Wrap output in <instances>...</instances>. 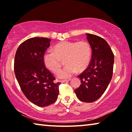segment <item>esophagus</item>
Returning <instances> with one entry per match:
<instances>
[{
  "label": "esophagus",
  "mask_w": 132,
  "mask_h": 132,
  "mask_svg": "<svg viewBox=\"0 0 132 132\" xmlns=\"http://www.w3.org/2000/svg\"><path fill=\"white\" fill-rule=\"evenodd\" d=\"M70 80V79H66V80H61V82H65V81H69V80Z\"/></svg>",
  "instance_id": "esophagus-1"
}]
</instances>
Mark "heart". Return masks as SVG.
<instances>
[{
	"instance_id": "1",
	"label": "heart",
	"mask_w": 132,
	"mask_h": 132,
	"mask_svg": "<svg viewBox=\"0 0 132 132\" xmlns=\"http://www.w3.org/2000/svg\"><path fill=\"white\" fill-rule=\"evenodd\" d=\"M53 51L44 53V63L48 70L56 74L61 70L64 60L66 66L57 75L61 79L70 77L76 71L81 72L90 63L92 51L86 41L61 42L55 45Z\"/></svg>"
}]
</instances>
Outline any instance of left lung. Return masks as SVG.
<instances>
[{
  "label": "left lung",
  "mask_w": 132,
  "mask_h": 132,
  "mask_svg": "<svg viewBox=\"0 0 132 132\" xmlns=\"http://www.w3.org/2000/svg\"><path fill=\"white\" fill-rule=\"evenodd\" d=\"M92 50L88 68L78 77L81 84L75 92L82 102H93L101 97L113 75L114 55L107 42L96 35L86 34Z\"/></svg>",
  "instance_id": "1"
}]
</instances>
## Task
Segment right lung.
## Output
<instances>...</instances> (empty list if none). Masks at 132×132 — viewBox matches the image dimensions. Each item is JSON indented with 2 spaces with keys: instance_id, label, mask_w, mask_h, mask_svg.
Masks as SVG:
<instances>
[{
  "instance_id": "right-lung-1",
  "label": "right lung",
  "mask_w": 132,
  "mask_h": 132,
  "mask_svg": "<svg viewBox=\"0 0 132 132\" xmlns=\"http://www.w3.org/2000/svg\"><path fill=\"white\" fill-rule=\"evenodd\" d=\"M51 41L42 37L27 39L20 45L14 58V73L21 91L29 101L40 107L54 103L61 84L54 82L55 77L44 63Z\"/></svg>"
}]
</instances>
